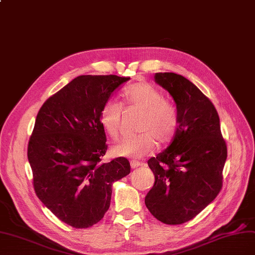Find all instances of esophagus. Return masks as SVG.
<instances>
[{
    "mask_svg": "<svg viewBox=\"0 0 255 255\" xmlns=\"http://www.w3.org/2000/svg\"><path fill=\"white\" fill-rule=\"evenodd\" d=\"M141 165V163H140L139 161H136V160H131L130 161V168L131 169H136V168H138V166H140Z\"/></svg>",
    "mask_w": 255,
    "mask_h": 255,
    "instance_id": "obj_1",
    "label": "esophagus"
}]
</instances>
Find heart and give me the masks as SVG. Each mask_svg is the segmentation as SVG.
<instances>
[{"instance_id": "b5f03b06", "label": "heart", "mask_w": 255, "mask_h": 255, "mask_svg": "<svg viewBox=\"0 0 255 255\" xmlns=\"http://www.w3.org/2000/svg\"><path fill=\"white\" fill-rule=\"evenodd\" d=\"M128 109L141 112L138 129L141 133L126 137L113 146V154L120 157L140 158L151 154L161 144L171 142L178 129V114L174 105L163 99L162 93L151 83L141 81L127 86L121 93ZM121 105L109 100L100 109L99 121L108 135L117 139L121 128Z\"/></svg>"}]
</instances>
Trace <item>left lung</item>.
Here are the masks:
<instances>
[{
    "label": "left lung",
    "instance_id": "left-lung-1",
    "mask_svg": "<svg viewBox=\"0 0 255 255\" xmlns=\"http://www.w3.org/2000/svg\"><path fill=\"white\" fill-rule=\"evenodd\" d=\"M155 82L176 104L178 129L171 144L148 159L155 182L144 203L166 225L191 221L218 195L227 145L213 103L187 78L156 73Z\"/></svg>",
    "mask_w": 255,
    "mask_h": 255
}]
</instances>
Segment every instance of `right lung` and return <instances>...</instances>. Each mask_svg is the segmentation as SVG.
Returning a JSON list of instances; mask_svg holds the SVG:
<instances>
[{
    "mask_svg": "<svg viewBox=\"0 0 255 255\" xmlns=\"http://www.w3.org/2000/svg\"><path fill=\"white\" fill-rule=\"evenodd\" d=\"M128 77L79 76L40 109L27 157L39 199L61 222L84 229L103 218L113 183L130 172L118 157L101 162L108 145L100 109Z\"/></svg>",
    "mask_w": 255,
    "mask_h": 255,
    "instance_id": "obj_1",
    "label": "right lung"
}]
</instances>
